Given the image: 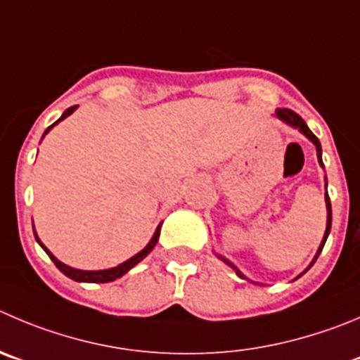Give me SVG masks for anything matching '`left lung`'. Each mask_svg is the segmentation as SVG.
Here are the masks:
<instances>
[{
	"instance_id": "1",
	"label": "left lung",
	"mask_w": 360,
	"mask_h": 360,
	"mask_svg": "<svg viewBox=\"0 0 360 360\" xmlns=\"http://www.w3.org/2000/svg\"><path fill=\"white\" fill-rule=\"evenodd\" d=\"M276 116L277 120H281V122L283 123H286V125H290L292 127V129H297V131L300 132V134H304L306 136L307 139H309L311 143H313L314 146H316V157H318V164H320L321 167H323V160H321V145H320V141H318V138L316 136L313 134V132L309 131V127L306 125V122H304L302 118H300L299 115H297V112H293L292 109H277L276 111ZM325 207H327V228H325V233H323V238H321V242H320V248H318V251H316V255H314V258H313V262L309 263V266H307L306 270H304L302 274H300V276H304V274L307 272V270L311 269V266H313V263L316 262V258L318 256H320V252H321V249H323V245H325V242H327V237H328V233H330V226H332V208H330V200H328V194H327V176H325ZM217 256L219 259H222V262L226 263V265H229L231 266V269L235 270V272H237V276L240 277V279H245V281H249L248 277L244 276V274L240 272V270L237 269V266L233 265V263L229 262V259H226L224 256H221V255H215ZM299 276V277H300ZM251 283H255V281H251ZM255 285H259V283H255Z\"/></svg>"
}]
</instances>
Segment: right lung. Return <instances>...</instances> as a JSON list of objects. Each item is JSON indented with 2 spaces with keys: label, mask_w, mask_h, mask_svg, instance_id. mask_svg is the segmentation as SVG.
Returning <instances> with one entry per match:
<instances>
[{
  "label": "right lung",
  "mask_w": 360,
  "mask_h": 360,
  "mask_svg": "<svg viewBox=\"0 0 360 360\" xmlns=\"http://www.w3.org/2000/svg\"><path fill=\"white\" fill-rule=\"evenodd\" d=\"M75 109H77V105H72V108H68L67 111H65L63 115L60 116V120H56V122H54L53 125H51V127H47V129H46V132H44V136H42V139L46 138V134H47V132L51 131V129H53L54 125H58V123H60L61 120H65V118H67V116H70L72 112L75 111ZM160 226H162V222H160V224L157 226V229H155V233H153V237L150 238V242H148V244L145 245V249H141V251H139L138 255H134V256H132V258H129V259H127V262L120 263V265H116V266H111V269H104V270H81V269H74V266H68V265H65L63 262H60V259H58L56 256H54L53 252H51L49 249H47L46 245L42 244V240H40V238H39V235H37L35 228H33V233H35V238H37V242H39V245H40V248H42L44 251L47 252V256H49V258L53 259V262H54V265H56L58 269H60V272H63L65 276H67V277H70V279L77 281V283H111V281L118 279V277H122L123 274H127V272H129V270H131L132 266H136V265H138V263L141 262V259H145L146 256H148L150 252H152V249L155 248L157 240H159V235H160Z\"/></svg>",
  "instance_id": "add662e5"
}]
</instances>
